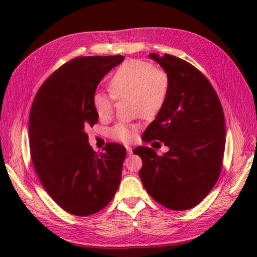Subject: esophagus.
<instances>
[{
	"instance_id": "34e87169",
	"label": "esophagus",
	"mask_w": 257,
	"mask_h": 257,
	"mask_svg": "<svg viewBox=\"0 0 257 257\" xmlns=\"http://www.w3.org/2000/svg\"><path fill=\"white\" fill-rule=\"evenodd\" d=\"M125 148H126V152H127V154H128V155H131L132 153H133V149H132V147L126 146Z\"/></svg>"
}]
</instances>
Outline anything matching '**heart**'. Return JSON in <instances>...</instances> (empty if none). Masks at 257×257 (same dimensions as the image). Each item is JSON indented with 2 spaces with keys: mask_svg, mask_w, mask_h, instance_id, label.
I'll list each match as a JSON object with an SVG mask.
<instances>
[{
  "mask_svg": "<svg viewBox=\"0 0 257 257\" xmlns=\"http://www.w3.org/2000/svg\"><path fill=\"white\" fill-rule=\"evenodd\" d=\"M110 94L96 92L93 104L100 118H109L114 107V98H131L135 109L144 118H153L164 107L170 91L169 75L149 62L132 59L123 62L114 69L108 81ZM109 136L122 143L133 142L135 127L125 123L112 126Z\"/></svg>",
  "mask_w": 257,
  "mask_h": 257,
  "instance_id": "1",
  "label": "heart"
}]
</instances>
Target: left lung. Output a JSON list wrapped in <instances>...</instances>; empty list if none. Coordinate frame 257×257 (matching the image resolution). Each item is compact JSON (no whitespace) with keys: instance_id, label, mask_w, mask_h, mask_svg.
Segmentation results:
<instances>
[{"instance_id":"1","label":"left lung","mask_w":257,"mask_h":257,"mask_svg":"<svg viewBox=\"0 0 257 257\" xmlns=\"http://www.w3.org/2000/svg\"><path fill=\"white\" fill-rule=\"evenodd\" d=\"M149 58L169 75L170 91L143 139L163 142L168 151L159 157L151 148L137 147L134 153L143 160L139 177L155 201L182 211L199 204L219 179L224 113L211 83L196 67L170 54Z\"/></svg>"}]
</instances>
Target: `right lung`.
<instances>
[{
  "label": "right lung",
  "mask_w": 257,
  "mask_h": 257,
  "mask_svg": "<svg viewBox=\"0 0 257 257\" xmlns=\"http://www.w3.org/2000/svg\"><path fill=\"white\" fill-rule=\"evenodd\" d=\"M123 56L71 60L46 80L29 121L31 158L50 197L65 211L88 216L110 203L119 188L125 148L110 143L96 154L87 128L98 120L97 85Z\"/></svg>",
  "instance_id": "right-lung-1"
}]
</instances>
